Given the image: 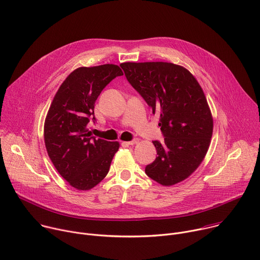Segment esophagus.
<instances>
[{
  "label": "esophagus",
  "instance_id": "esophagus-1",
  "mask_svg": "<svg viewBox=\"0 0 260 260\" xmlns=\"http://www.w3.org/2000/svg\"><path fill=\"white\" fill-rule=\"evenodd\" d=\"M127 145H135V144H137V143H139V139L138 138H136V139H134V140H132V141H128V142H125Z\"/></svg>",
  "mask_w": 260,
  "mask_h": 260
}]
</instances>
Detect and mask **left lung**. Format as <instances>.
I'll return each instance as SVG.
<instances>
[{"label":"left lung","mask_w":260,"mask_h":260,"mask_svg":"<svg viewBox=\"0 0 260 260\" xmlns=\"http://www.w3.org/2000/svg\"><path fill=\"white\" fill-rule=\"evenodd\" d=\"M120 67L152 113L159 115L165 137L164 143L153 141L157 156L145 173L164 186L188 178L205 158L213 134L201 85L187 69L172 62H123Z\"/></svg>","instance_id":"left-lung-1"}]
</instances>
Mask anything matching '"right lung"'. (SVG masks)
<instances>
[{"label":"right lung","mask_w":260,"mask_h":260,"mask_svg":"<svg viewBox=\"0 0 260 260\" xmlns=\"http://www.w3.org/2000/svg\"><path fill=\"white\" fill-rule=\"evenodd\" d=\"M116 64L81 67L73 71L55 93L44 124L47 153L60 176L78 190H89L108 174L118 142L91 135L94 103L114 78L122 76Z\"/></svg>","instance_id":"1"}]
</instances>
